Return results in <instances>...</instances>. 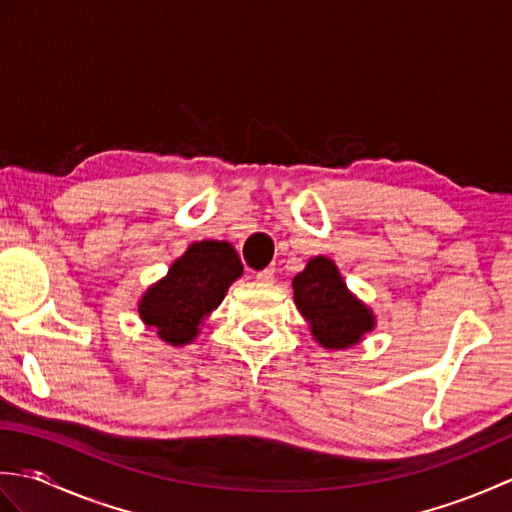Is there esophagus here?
<instances>
[{"instance_id": "esophagus-1", "label": "esophagus", "mask_w": 512, "mask_h": 512, "mask_svg": "<svg viewBox=\"0 0 512 512\" xmlns=\"http://www.w3.org/2000/svg\"><path fill=\"white\" fill-rule=\"evenodd\" d=\"M275 279V268H264L257 273V281H264V284H273Z\"/></svg>"}]
</instances>
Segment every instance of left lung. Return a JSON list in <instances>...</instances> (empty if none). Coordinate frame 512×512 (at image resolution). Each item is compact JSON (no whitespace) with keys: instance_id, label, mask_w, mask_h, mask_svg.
<instances>
[{"instance_id":"left-lung-1","label":"left lung","mask_w":512,"mask_h":512,"mask_svg":"<svg viewBox=\"0 0 512 512\" xmlns=\"http://www.w3.org/2000/svg\"><path fill=\"white\" fill-rule=\"evenodd\" d=\"M292 290L312 336L323 347H350L374 328L372 312L347 290L339 268L328 257L310 259L306 270L292 279Z\"/></svg>"}]
</instances>
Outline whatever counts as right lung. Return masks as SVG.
<instances>
[{
	"label": "right lung",
	"mask_w": 512,
	"mask_h": 512,
	"mask_svg": "<svg viewBox=\"0 0 512 512\" xmlns=\"http://www.w3.org/2000/svg\"><path fill=\"white\" fill-rule=\"evenodd\" d=\"M242 275V262L228 242H195L169 275L151 286L138 312L162 341L184 345L195 339L204 319L220 306L228 286Z\"/></svg>",
	"instance_id": "obj_1"
}]
</instances>
